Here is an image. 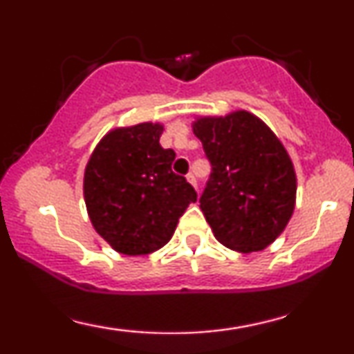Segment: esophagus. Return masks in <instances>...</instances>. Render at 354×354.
<instances>
[{"label":"esophagus","instance_id":"34e87169","mask_svg":"<svg viewBox=\"0 0 354 354\" xmlns=\"http://www.w3.org/2000/svg\"><path fill=\"white\" fill-rule=\"evenodd\" d=\"M186 180H188L189 185H193L194 188L198 189V185H196V178H194V174H193V173H188V176H186Z\"/></svg>","mask_w":354,"mask_h":354}]
</instances>
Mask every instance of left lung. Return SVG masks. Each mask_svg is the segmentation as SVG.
I'll return each instance as SVG.
<instances>
[{
	"label": "left lung",
	"mask_w": 354,
	"mask_h": 354,
	"mask_svg": "<svg viewBox=\"0 0 354 354\" xmlns=\"http://www.w3.org/2000/svg\"><path fill=\"white\" fill-rule=\"evenodd\" d=\"M193 133L211 163L200 208L221 245L253 253L286 228L296 205L293 161L279 138L253 113L198 116Z\"/></svg>",
	"instance_id": "8db88e82"
}]
</instances>
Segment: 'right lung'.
I'll use <instances>...</instances> for the list:
<instances>
[{
    "label": "right lung",
    "mask_w": 354,
    "mask_h": 354,
    "mask_svg": "<svg viewBox=\"0 0 354 354\" xmlns=\"http://www.w3.org/2000/svg\"><path fill=\"white\" fill-rule=\"evenodd\" d=\"M165 126L138 123L113 128L84 168L83 194L93 228L126 256L149 254L173 236L196 191L174 174L173 149L160 145Z\"/></svg>",
    "instance_id": "1"
}]
</instances>
